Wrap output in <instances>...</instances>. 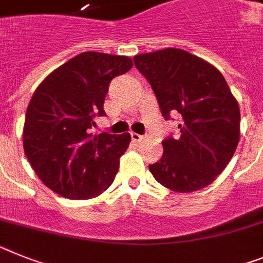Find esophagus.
Listing matches in <instances>:
<instances>
[{
    "label": "esophagus",
    "instance_id": "1",
    "mask_svg": "<svg viewBox=\"0 0 263 263\" xmlns=\"http://www.w3.org/2000/svg\"><path fill=\"white\" fill-rule=\"evenodd\" d=\"M130 136H132V140L136 141V142H140V141H142L145 137L141 136V134H137V133H130Z\"/></svg>",
    "mask_w": 263,
    "mask_h": 263
}]
</instances>
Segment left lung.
Segmentation results:
<instances>
[{"instance_id": "1", "label": "left lung", "mask_w": 263, "mask_h": 263, "mask_svg": "<svg viewBox=\"0 0 263 263\" xmlns=\"http://www.w3.org/2000/svg\"><path fill=\"white\" fill-rule=\"evenodd\" d=\"M134 65L149 81L166 121L182 117L179 136L162 141L163 154L149 165L173 192L203 189L226 167L239 141L238 102L219 70L181 49L138 54Z\"/></svg>"}]
</instances>
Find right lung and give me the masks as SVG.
Listing matches in <instances>:
<instances>
[{
	"mask_svg": "<svg viewBox=\"0 0 263 263\" xmlns=\"http://www.w3.org/2000/svg\"><path fill=\"white\" fill-rule=\"evenodd\" d=\"M133 67L129 57L85 51L35 89L24 125V150L42 182L65 198L100 196L113 183L130 134L90 133L106 116L110 81Z\"/></svg>",
	"mask_w": 263,
	"mask_h": 263,
	"instance_id": "add662e5",
	"label": "right lung"
}]
</instances>
